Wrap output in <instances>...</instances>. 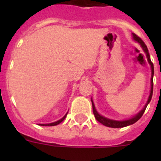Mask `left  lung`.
<instances>
[{"label":"left lung","mask_w":161,"mask_h":161,"mask_svg":"<svg viewBox=\"0 0 161 161\" xmlns=\"http://www.w3.org/2000/svg\"><path fill=\"white\" fill-rule=\"evenodd\" d=\"M133 36H134V39H135V41H137L141 45L142 47L143 50L145 51V53H146V57L148 58V62L150 64V67H151V88H150V94L149 96V98H148V101L146 104H145V108H143L141 111H140L137 115H135V117L132 118V119H130L127 120H124V121H116V120H112L109 119H107L105 117H103V116H101L99 114H98L95 109V106L93 104V102L92 101V105H93V114H94V117L97 120H98V122L101 123L102 125H105L107 127H110V128H123L125 127V126H128V125H133V124H135V122H137L138 120L140 119V118L142 117V115L144 114V113H145V109H146V107H147L148 103H150V100H151V98H152V94H153V76H154V65H153V63L150 60V53H149V51H148L147 46L145 45V42L142 41V39L140 38V36H138L136 34H133Z\"/></svg>","instance_id":"left-lung-1"}]
</instances>
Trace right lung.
<instances>
[{
	"label": "right lung",
	"instance_id": "1",
	"mask_svg": "<svg viewBox=\"0 0 161 161\" xmlns=\"http://www.w3.org/2000/svg\"><path fill=\"white\" fill-rule=\"evenodd\" d=\"M67 114H68V113L66 114L65 115H64V117L62 118L61 119H59L58 121H57V122H54V123H51V124H46V125H43V124H41L40 125H42V126H54V125H58V124H60L61 122H63V120L65 119L66 116H67Z\"/></svg>",
	"mask_w": 161,
	"mask_h": 161
}]
</instances>
